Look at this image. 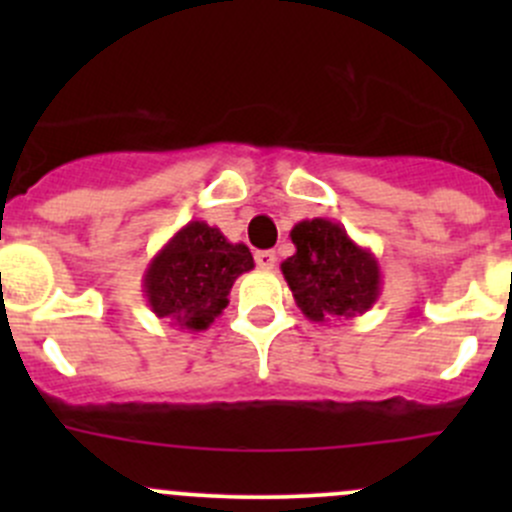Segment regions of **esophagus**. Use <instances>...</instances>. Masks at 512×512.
Masks as SVG:
<instances>
[{
	"instance_id": "esophagus-1",
	"label": "esophagus",
	"mask_w": 512,
	"mask_h": 512,
	"mask_svg": "<svg viewBox=\"0 0 512 512\" xmlns=\"http://www.w3.org/2000/svg\"><path fill=\"white\" fill-rule=\"evenodd\" d=\"M255 262L262 267V270H272L277 262V255L272 250H260L255 252Z\"/></svg>"
}]
</instances>
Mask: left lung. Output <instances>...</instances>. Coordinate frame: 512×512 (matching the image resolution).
Listing matches in <instances>:
<instances>
[{
    "label": "left lung",
    "mask_w": 512,
    "mask_h": 512,
    "mask_svg": "<svg viewBox=\"0 0 512 512\" xmlns=\"http://www.w3.org/2000/svg\"><path fill=\"white\" fill-rule=\"evenodd\" d=\"M289 237L297 252L282 262V275L309 322L349 319L374 307L381 294L379 260L342 225L327 218L302 220Z\"/></svg>",
    "instance_id": "8db88e82"
}]
</instances>
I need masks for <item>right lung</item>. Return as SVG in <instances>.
<instances>
[{
  "label": "right lung",
  "instance_id": "right-lung-1",
  "mask_svg": "<svg viewBox=\"0 0 512 512\" xmlns=\"http://www.w3.org/2000/svg\"><path fill=\"white\" fill-rule=\"evenodd\" d=\"M252 267L255 260L247 245L230 242L203 220H190L148 262L143 292L158 319L203 332L223 314L237 277Z\"/></svg>",
  "mask_w": 512,
  "mask_h": 512
}]
</instances>
